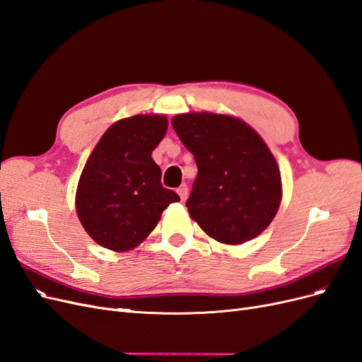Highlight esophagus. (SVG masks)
Listing matches in <instances>:
<instances>
[{"label": "esophagus", "mask_w": 362, "mask_h": 362, "mask_svg": "<svg viewBox=\"0 0 362 362\" xmlns=\"http://www.w3.org/2000/svg\"><path fill=\"white\" fill-rule=\"evenodd\" d=\"M177 194H179V197H180V200L185 202L186 197H188V186H186L185 183L180 185L179 188H177Z\"/></svg>", "instance_id": "1"}]
</instances>
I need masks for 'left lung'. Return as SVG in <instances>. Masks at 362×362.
<instances>
[{
  "mask_svg": "<svg viewBox=\"0 0 362 362\" xmlns=\"http://www.w3.org/2000/svg\"><path fill=\"white\" fill-rule=\"evenodd\" d=\"M171 124L198 168L186 202L191 218L221 243L259 236L283 194L278 164L262 136L224 114H179Z\"/></svg>",
  "mask_w": 362,
  "mask_h": 362,
  "instance_id": "8db88e82",
  "label": "left lung"
}]
</instances>
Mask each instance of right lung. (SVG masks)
<instances>
[{"label":"right lung","mask_w":362,"mask_h":362,"mask_svg":"<svg viewBox=\"0 0 362 362\" xmlns=\"http://www.w3.org/2000/svg\"><path fill=\"white\" fill-rule=\"evenodd\" d=\"M167 127L165 115H134L115 122L91 151L78 183L76 214L103 248H135L156 227L162 212L180 202L162 186L160 168L151 158Z\"/></svg>","instance_id":"obj_1"}]
</instances>
